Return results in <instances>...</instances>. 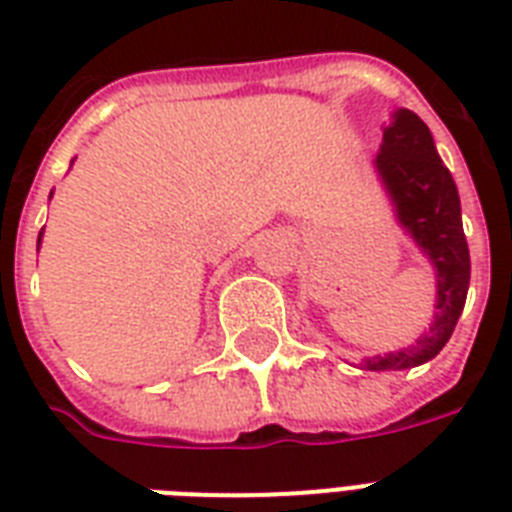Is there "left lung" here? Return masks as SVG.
I'll return each mask as SVG.
<instances>
[{
  "label": "left lung",
  "mask_w": 512,
  "mask_h": 512,
  "mask_svg": "<svg viewBox=\"0 0 512 512\" xmlns=\"http://www.w3.org/2000/svg\"><path fill=\"white\" fill-rule=\"evenodd\" d=\"M374 167L396 207V220L436 268V313L428 332L409 348L361 361L369 372H398L436 358L449 342L468 297L470 252L460 193L420 116L398 108L388 127H382Z\"/></svg>",
  "instance_id": "left-lung-1"
}]
</instances>
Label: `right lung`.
Listing matches in <instances>:
<instances>
[{
	"label": "right lung",
	"mask_w": 512,
	"mask_h": 512,
	"mask_svg": "<svg viewBox=\"0 0 512 512\" xmlns=\"http://www.w3.org/2000/svg\"><path fill=\"white\" fill-rule=\"evenodd\" d=\"M39 241H42V233H39ZM39 241H36V249H39Z\"/></svg>",
	"instance_id": "right-lung-1"
}]
</instances>
